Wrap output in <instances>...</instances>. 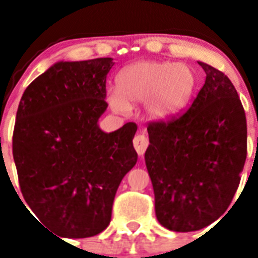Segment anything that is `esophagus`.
<instances>
[{"label":"esophagus","instance_id":"34e87169","mask_svg":"<svg viewBox=\"0 0 258 258\" xmlns=\"http://www.w3.org/2000/svg\"><path fill=\"white\" fill-rule=\"evenodd\" d=\"M133 145L138 155H143L146 150H147V147H149V138L145 134H138V136L134 137Z\"/></svg>","mask_w":258,"mask_h":258}]
</instances>
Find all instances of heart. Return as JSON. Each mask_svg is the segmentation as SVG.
Instances as JSON below:
<instances>
[{
  "instance_id": "obj_1",
  "label": "heart",
  "mask_w": 258,
  "mask_h": 258,
  "mask_svg": "<svg viewBox=\"0 0 258 258\" xmlns=\"http://www.w3.org/2000/svg\"><path fill=\"white\" fill-rule=\"evenodd\" d=\"M197 86L188 66L170 61H142L125 68L117 77V92L108 94L116 112H127L131 104L149 102L150 115L165 118L187 104Z\"/></svg>"
}]
</instances>
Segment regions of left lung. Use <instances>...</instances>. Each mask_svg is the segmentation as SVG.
Segmentation results:
<instances>
[{
  "mask_svg": "<svg viewBox=\"0 0 258 258\" xmlns=\"http://www.w3.org/2000/svg\"><path fill=\"white\" fill-rule=\"evenodd\" d=\"M199 64L207 77L192 104L147 126L155 213L178 232L203 229L226 212L247 159V118L236 89L220 70Z\"/></svg>",
  "mask_w": 258,
  "mask_h": 258,
  "instance_id": "8db88e82",
  "label": "left lung"
}]
</instances>
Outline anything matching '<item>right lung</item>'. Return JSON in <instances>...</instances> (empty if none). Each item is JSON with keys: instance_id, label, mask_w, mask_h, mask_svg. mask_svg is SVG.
Masks as SVG:
<instances>
[{"instance_id": "1", "label": "right lung", "mask_w": 258, "mask_h": 258, "mask_svg": "<svg viewBox=\"0 0 258 258\" xmlns=\"http://www.w3.org/2000/svg\"><path fill=\"white\" fill-rule=\"evenodd\" d=\"M112 58L59 61L33 80L18 107L13 156L23 198L40 222L66 238L109 225L118 184L136 165V122L104 133Z\"/></svg>"}]
</instances>
